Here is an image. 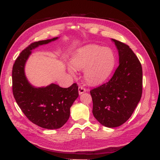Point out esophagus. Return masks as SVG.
<instances>
[{
  "label": "esophagus",
  "mask_w": 160,
  "mask_h": 160,
  "mask_svg": "<svg viewBox=\"0 0 160 160\" xmlns=\"http://www.w3.org/2000/svg\"><path fill=\"white\" fill-rule=\"evenodd\" d=\"M78 93H79L80 95L81 94H82V93H85V92H86V88H83V86H80L79 87H78Z\"/></svg>",
  "instance_id": "1"
}]
</instances>
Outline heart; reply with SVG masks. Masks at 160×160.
I'll return each mask as SVG.
<instances>
[{"label":"heart","mask_w":160,"mask_h":160,"mask_svg":"<svg viewBox=\"0 0 160 160\" xmlns=\"http://www.w3.org/2000/svg\"><path fill=\"white\" fill-rule=\"evenodd\" d=\"M69 72L75 74V70H83V77L91 85L101 83L110 77L115 65V56L107 47L91 44L78 49L73 55ZM74 67V69L72 68Z\"/></svg>","instance_id":"obj_1"}]
</instances>
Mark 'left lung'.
Returning a JSON list of instances; mask_svg holds the SVG:
<instances>
[{
	"instance_id": "obj_1",
	"label": "left lung",
	"mask_w": 160,
	"mask_h": 160,
	"mask_svg": "<svg viewBox=\"0 0 160 160\" xmlns=\"http://www.w3.org/2000/svg\"><path fill=\"white\" fill-rule=\"evenodd\" d=\"M118 50L119 65L108 82L92 89L93 114L106 127L121 126L130 118L141 98V64L128 45L112 38Z\"/></svg>"
}]
</instances>
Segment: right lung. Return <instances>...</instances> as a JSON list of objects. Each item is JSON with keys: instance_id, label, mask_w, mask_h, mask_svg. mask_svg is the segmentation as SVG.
<instances>
[{"instance_id": "add662e5", "label": "right lung", "mask_w": 160, "mask_h": 160, "mask_svg": "<svg viewBox=\"0 0 160 160\" xmlns=\"http://www.w3.org/2000/svg\"><path fill=\"white\" fill-rule=\"evenodd\" d=\"M58 38L33 42L16 59L12 67V93L17 103L28 119L38 127L57 129L65 124L70 115V108L78 96L76 83L69 88L51 83L46 87L35 88L25 76L24 67L32 50Z\"/></svg>"}]
</instances>
